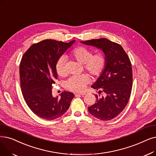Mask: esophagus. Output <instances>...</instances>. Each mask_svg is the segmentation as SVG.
Wrapping results in <instances>:
<instances>
[{
	"label": "esophagus",
	"mask_w": 156,
	"mask_h": 156,
	"mask_svg": "<svg viewBox=\"0 0 156 156\" xmlns=\"http://www.w3.org/2000/svg\"><path fill=\"white\" fill-rule=\"evenodd\" d=\"M75 96H84L85 95V93H81V92H76L75 94Z\"/></svg>",
	"instance_id": "obj_1"
}]
</instances>
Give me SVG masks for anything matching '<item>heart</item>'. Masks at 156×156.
I'll return each instance as SVG.
<instances>
[{"label": "heart", "mask_w": 156, "mask_h": 156, "mask_svg": "<svg viewBox=\"0 0 156 156\" xmlns=\"http://www.w3.org/2000/svg\"><path fill=\"white\" fill-rule=\"evenodd\" d=\"M69 55L76 61L82 64L83 68L93 77L100 76L105 69L107 58L104 53H98L93 55L90 49L83 46H79L73 49ZM66 58L60 57L56 62L55 70L60 76H64L66 74L65 67ZM90 82V78L87 74L71 76L66 82V88L73 92H82Z\"/></svg>", "instance_id": "obj_1"}]
</instances>
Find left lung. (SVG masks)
<instances>
[{
  "mask_svg": "<svg viewBox=\"0 0 156 156\" xmlns=\"http://www.w3.org/2000/svg\"><path fill=\"white\" fill-rule=\"evenodd\" d=\"M84 44L96 46L105 54V69L91 87L96 94V103L88 108L96 118L110 120L124 110L130 98L133 86V71L130 59L119 44L106 38L81 41ZM101 92L104 96L101 97Z\"/></svg>",
  "mask_w": 156,
  "mask_h": 156,
  "instance_id": "1",
  "label": "left lung"
}]
</instances>
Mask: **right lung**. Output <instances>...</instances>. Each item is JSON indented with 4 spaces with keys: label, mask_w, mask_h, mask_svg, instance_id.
Masks as SVG:
<instances>
[{
    "label": "right lung",
    "mask_w": 156,
    "mask_h": 156,
    "mask_svg": "<svg viewBox=\"0 0 156 156\" xmlns=\"http://www.w3.org/2000/svg\"><path fill=\"white\" fill-rule=\"evenodd\" d=\"M74 42L45 39L32 44L22 56L20 79L23 96L32 112L43 119L51 120L62 116L74 96L73 93L64 91L60 98H54L51 90L57 79V60Z\"/></svg>",
    "instance_id": "1"
}]
</instances>
